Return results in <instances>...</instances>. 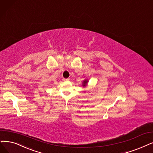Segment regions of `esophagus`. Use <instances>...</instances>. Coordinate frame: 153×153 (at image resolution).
Segmentation results:
<instances>
[{
  "label": "esophagus",
  "mask_w": 153,
  "mask_h": 153,
  "mask_svg": "<svg viewBox=\"0 0 153 153\" xmlns=\"http://www.w3.org/2000/svg\"><path fill=\"white\" fill-rule=\"evenodd\" d=\"M69 80H70L69 78H63V81L66 82V81H68Z\"/></svg>",
  "instance_id": "esophagus-1"
}]
</instances>
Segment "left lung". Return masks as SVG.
<instances>
[{"label":"left lung","mask_w":153,"mask_h":153,"mask_svg":"<svg viewBox=\"0 0 153 153\" xmlns=\"http://www.w3.org/2000/svg\"><path fill=\"white\" fill-rule=\"evenodd\" d=\"M87 83H88V80H85L83 82V87H85L87 85Z\"/></svg>","instance_id":"obj_1"}]
</instances>
